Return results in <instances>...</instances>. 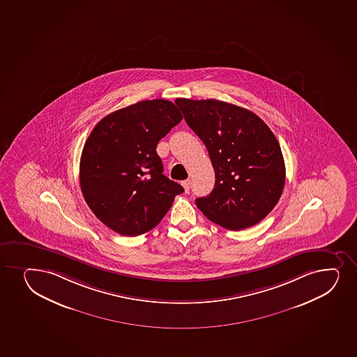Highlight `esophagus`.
Wrapping results in <instances>:
<instances>
[{
  "instance_id": "1",
  "label": "esophagus",
  "mask_w": 357,
  "mask_h": 357,
  "mask_svg": "<svg viewBox=\"0 0 357 357\" xmlns=\"http://www.w3.org/2000/svg\"><path fill=\"white\" fill-rule=\"evenodd\" d=\"M181 185H183V188H184L185 192H188V191H190V188H191V181H190V179L184 181L181 183Z\"/></svg>"
}]
</instances>
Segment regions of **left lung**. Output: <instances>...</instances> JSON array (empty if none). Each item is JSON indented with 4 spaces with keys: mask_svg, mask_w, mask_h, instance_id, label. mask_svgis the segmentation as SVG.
Segmentation results:
<instances>
[{
    "mask_svg": "<svg viewBox=\"0 0 357 357\" xmlns=\"http://www.w3.org/2000/svg\"><path fill=\"white\" fill-rule=\"evenodd\" d=\"M176 105L204 142L215 169V188L197 198V208L236 231L264 220L280 199L286 176L280 144L268 126L222 100L176 98Z\"/></svg>",
    "mask_w": 357,
    "mask_h": 357,
    "instance_id": "left-lung-1",
    "label": "left lung"
}]
</instances>
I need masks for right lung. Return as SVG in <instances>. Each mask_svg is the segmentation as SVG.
I'll return each mask as SVG.
<instances>
[{
  "label": "right lung",
  "instance_id": "add662e5",
  "mask_svg": "<svg viewBox=\"0 0 357 357\" xmlns=\"http://www.w3.org/2000/svg\"><path fill=\"white\" fill-rule=\"evenodd\" d=\"M181 120L169 100H141L103 117L90 132L80 156V188L95 216L115 233L152 230L184 192L162 174L156 153L158 142Z\"/></svg>",
  "mask_w": 357,
  "mask_h": 357
}]
</instances>
